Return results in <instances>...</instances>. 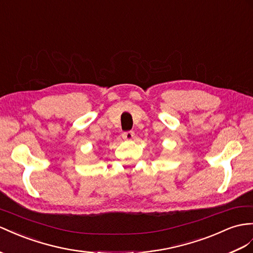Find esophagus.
Segmentation results:
<instances>
[{"mask_svg": "<svg viewBox=\"0 0 253 253\" xmlns=\"http://www.w3.org/2000/svg\"><path fill=\"white\" fill-rule=\"evenodd\" d=\"M122 137L126 141H131L134 138V132L133 131H126L122 134Z\"/></svg>", "mask_w": 253, "mask_h": 253, "instance_id": "obj_1", "label": "esophagus"}]
</instances>
